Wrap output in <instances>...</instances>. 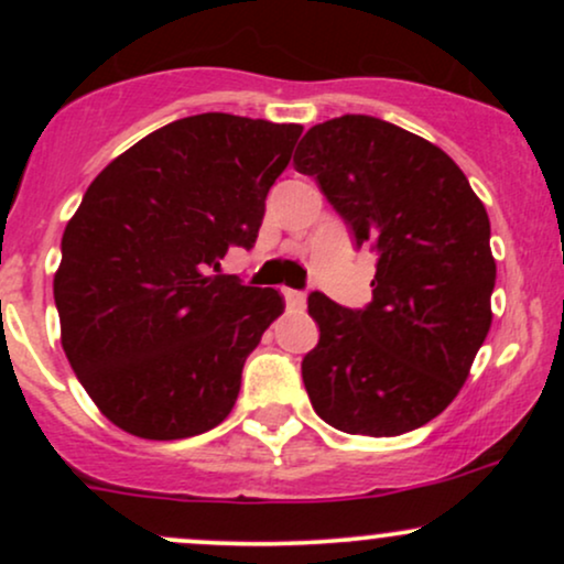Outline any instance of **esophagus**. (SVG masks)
Returning <instances> with one entry per match:
<instances>
[{"instance_id": "obj_1", "label": "esophagus", "mask_w": 564, "mask_h": 564, "mask_svg": "<svg viewBox=\"0 0 564 564\" xmlns=\"http://www.w3.org/2000/svg\"><path fill=\"white\" fill-rule=\"evenodd\" d=\"M281 294H283V300H286V304H289L291 310H300L302 304H304V294H302V291H296V289H283Z\"/></svg>"}]
</instances>
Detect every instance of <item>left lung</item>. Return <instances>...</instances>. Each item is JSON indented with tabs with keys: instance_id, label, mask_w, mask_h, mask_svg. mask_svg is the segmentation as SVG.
Masks as SVG:
<instances>
[{
	"instance_id": "left-lung-1",
	"label": "left lung",
	"mask_w": 564,
	"mask_h": 564,
	"mask_svg": "<svg viewBox=\"0 0 564 564\" xmlns=\"http://www.w3.org/2000/svg\"><path fill=\"white\" fill-rule=\"evenodd\" d=\"M294 166L318 183L355 249L377 254L366 307L307 296L321 328L302 358L310 403L349 435L419 430L456 398L488 336V212L448 153L377 116L307 129Z\"/></svg>"
}]
</instances>
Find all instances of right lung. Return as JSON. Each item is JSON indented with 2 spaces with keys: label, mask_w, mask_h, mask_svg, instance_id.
I'll return each mask as SVG.
<instances>
[{
  "label": "right lung",
  "mask_w": 564,
  "mask_h": 564,
  "mask_svg": "<svg viewBox=\"0 0 564 564\" xmlns=\"http://www.w3.org/2000/svg\"><path fill=\"white\" fill-rule=\"evenodd\" d=\"M300 134V124L187 116L134 142L84 193L55 273L63 349L129 435L193 437L236 405L246 358L283 300L219 275V262L254 246Z\"/></svg>",
  "instance_id": "obj_1"
}]
</instances>
